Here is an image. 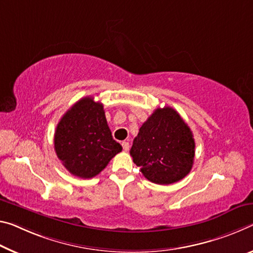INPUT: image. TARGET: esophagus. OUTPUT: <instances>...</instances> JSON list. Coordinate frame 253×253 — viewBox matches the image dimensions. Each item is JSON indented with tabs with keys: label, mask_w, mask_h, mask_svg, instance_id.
Listing matches in <instances>:
<instances>
[{
	"label": "esophagus",
	"mask_w": 253,
	"mask_h": 253,
	"mask_svg": "<svg viewBox=\"0 0 253 253\" xmlns=\"http://www.w3.org/2000/svg\"><path fill=\"white\" fill-rule=\"evenodd\" d=\"M122 146H123L124 151H125V152H127L128 150H129V143H128V142H123L122 143Z\"/></svg>",
	"instance_id": "1"
}]
</instances>
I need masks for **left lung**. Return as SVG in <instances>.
Wrapping results in <instances>:
<instances>
[{
  "label": "left lung",
  "mask_w": 253,
  "mask_h": 253,
  "mask_svg": "<svg viewBox=\"0 0 253 253\" xmlns=\"http://www.w3.org/2000/svg\"><path fill=\"white\" fill-rule=\"evenodd\" d=\"M130 155L151 182L174 183L186 177L194 164V135L173 108H158L139 128Z\"/></svg>",
  "instance_id": "left-lung-1"
}]
</instances>
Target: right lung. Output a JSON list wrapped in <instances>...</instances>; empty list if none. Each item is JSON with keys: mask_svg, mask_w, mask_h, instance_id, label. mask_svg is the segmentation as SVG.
Returning <instances> with one entry per match:
<instances>
[{"mask_svg": "<svg viewBox=\"0 0 253 253\" xmlns=\"http://www.w3.org/2000/svg\"><path fill=\"white\" fill-rule=\"evenodd\" d=\"M57 158L79 178L99 174L123 147L112 138L101 102L85 97L74 103L59 120L54 135Z\"/></svg>", "mask_w": 253, "mask_h": 253, "instance_id": "obj_1", "label": "right lung"}]
</instances>
